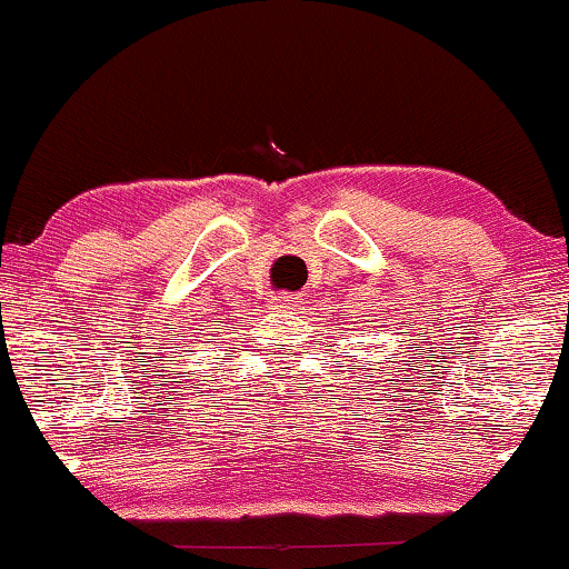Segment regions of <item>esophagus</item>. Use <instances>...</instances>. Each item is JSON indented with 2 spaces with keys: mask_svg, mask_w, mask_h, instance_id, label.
I'll use <instances>...</instances> for the list:
<instances>
[{
  "mask_svg": "<svg viewBox=\"0 0 569 569\" xmlns=\"http://www.w3.org/2000/svg\"><path fill=\"white\" fill-rule=\"evenodd\" d=\"M272 310H293L297 307V293H276V297L270 299Z\"/></svg>",
  "mask_w": 569,
  "mask_h": 569,
  "instance_id": "1",
  "label": "esophagus"
}]
</instances>
